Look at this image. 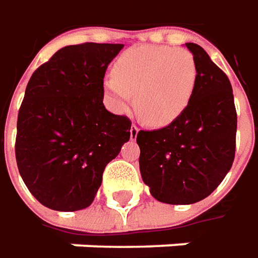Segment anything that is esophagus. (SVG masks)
Wrapping results in <instances>:
<instances>
[{
  "label": "esophagus",
  "mask_w": 258,
  "mask_h": 258,
  "mask_svg": "<svg viewBox=\"0 0 258 258\" xmlns=\"http://www.w3.org/2000/svg\"><path fill=\"white\" fill-rule=\"evenodd\" d=\"M137 134H138V127L137 125H131V130H130V137H131V140H136L137 138Z\"/></svg>",
  "instance_id": "esophagus-1"
}]
</instances>
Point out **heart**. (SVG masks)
I'll use <instances>...</instances> for the list:
<instances>
[{
    "label": "heart",
    "mask_w": 258,
    "mask_h": 258,
    "mask_svg": "<svg viewBox=\"0 0 258 258\" xmlns=\"http://www.w3.org/2000/svg\"><path fill=\"white\" fill-rule=\"evenodd\" d=\"M197 83L190 51L164 45L127 49L104 78V93L117 112H127L134 95L137 115L151 127H164L181 115Z\"/></svg>",
    "instance_id": "obj_1"
}]
</instances>
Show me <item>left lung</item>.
<instances>
[{"mask_svg": "<svg viewBox=\"0 0 258 258\" xmlns=\"http://www.w3.org/2000/svg\"><path fill=\"white\" fill-rule=\"evenodd\" d=\"M197 64L190 104L167 127L138 131L140 173L156 200L192 204L209 197L230 171L235 154L237 112L228 77L194 42Z\"/></svg>", "mask_w": 258, "mask_h": 258, "instance_id": "obj_1", "label": "left lung"}]
</instances>
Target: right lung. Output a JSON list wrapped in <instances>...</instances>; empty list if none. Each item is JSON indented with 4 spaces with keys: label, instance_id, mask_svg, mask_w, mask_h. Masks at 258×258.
Masks as SVG:
<instances>
[{
    "label": "right lung",
    "instance_id": "1",
    "mask_svg": "<svg viewBox=\"0 0 258 258\" xmlns=\"http://www.w3.org/2000/svg\"><path fill=\"white\" fill-rule=\"evenodd\" d=\"M122 44L85 42L58 49L25 88L15 158L27 188L42 206H91L105 165L130 140L131 121L105 110L104 76Z\"/></svg>",
    "mask_w": 258,
    "mask_h": 258
}]
</instances>
